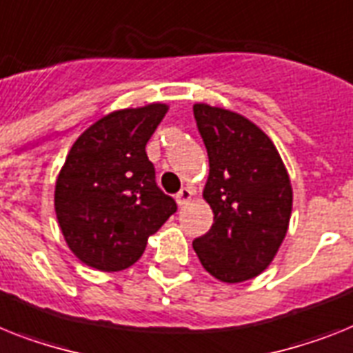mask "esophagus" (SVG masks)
Wrapping results in <instances>:
<instances>
[{
  "instance_id": "34e87169",
  "label": "esophagus",
  "mask_w": 353,
  "mask_h": 353,
  "mask_svg": "<svg viewBox=\"0 0 353 353\" xmlns=\"http://www.w3.org/2000/svg\"><path fill=\"white\" fill-rule=\"evenodd\" d=\"M193 194L194 193L191 188H182L180 189V193L176 194V203H179V205H185V203L193 198Z\"/></svg>"
}]
</instances>
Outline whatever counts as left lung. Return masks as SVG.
I'll list each match as a JSON object with an SVG mask.
<instances>
[{"label": "left lung", "instance_id": "obj_1", "mask_svg": "<svg viewBox=\"0 0 353 353\" xmlns=\"http://www.w3.org/2000/svg\"><path fill=\"white\" fill-rule=\"evenodd\" d=\"M193 112L209 155L202 194L214 214L193 249L209 274L241 283L278 254L292 214V185L274 142L254 122L205 103Z\"/></svg>", "mask_w": 353, "mask_h": 353}]
</instances>
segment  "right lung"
I'll use <instances>...</instances> for the list:
<instances>
[{"label":"right lung","mask_w":353,"mask_h":353,"mask_svg":"<svg viewBox=\"0 0 353 353\" xmlns=\"http://www.w3.org/2000/svg\"><path fill=\"white\" fill-rule=\"evenodd\" d=\"M170 106L151 103L108 113L83 131L55 182L54 205L66 245L84 265L119 272L135 263L176 211L157 188L145 144Z\"/></svg>","instance_id":"1"}]
</instances>
